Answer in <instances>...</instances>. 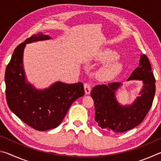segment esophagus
Returning <instances> with one entry per match:
<instances>
[{
  "instance_id": "1",
  "label": "esophagus",
  "mask_w": 161,
  "mask_h": 161,
  "mask_svg": "<svg viewBox=\"0 0 161 161\" xmlns=\"http://www.w3.org/2000/svg\"><path fill=\"white\" fill-rule=\"evenodd\" d=\"M84 91H85L86 94H89L91 92V85L88 83H85L84 84Z\"/></svg>"
}]
</instances>
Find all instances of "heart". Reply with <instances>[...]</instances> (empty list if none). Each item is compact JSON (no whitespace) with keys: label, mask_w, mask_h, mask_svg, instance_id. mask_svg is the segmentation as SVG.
<instances>
[{"label":"heart","mask_w":161,"mask_h":161,"mask_svg":"<svg viewBox=\"0 0 161 161\" xmlns=\"http://www.w3.org/2000/svg\"><path fill=\"white\" fill-rule=\"evenodd\" d=\"M118 54L111 50H106L99 53L98 59L102 62H108L97 70L96 77L99 81H110L114 80L122 70V64L116 60Z\"/></svg>","instance_id":"b5f03b06"}]
</instances>
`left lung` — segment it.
Here are the masks:
<instances>
[{"instance_id": "left-lung-1", "label": "left lung", "mask_w": 161, "mask_h": 161, "mask_svg": "<svg viewBox=\"0 0 161 161\" xmlns=\"http://www.w3.org/2000/svg\"><path fill=\"white\" fill-rule=\"evenodd\" d=\"M141 80L143 83L140 96L130 104L122 105L116 99V93L123 85L121 82L97 85L92 89L95 121L102 129L114 133L126 131L139 125L148 114L155 96L156 80L145 54L141 55L139 65L127 80Z\"/></svg>"}]
</instances>
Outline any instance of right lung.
Returning a JSON list of instances; mask_svg holds the SVG:
<instances>
[{
    "instance_id": "right-lung-1",
    "label": "right lung",
    "mask_w": 161,
    "mask_h": 161,
    "mask_svg": "<svg viewBox=\"0 0 161 161\" xmlns=\"http://www.w3.org/2000/svg\"><path fill=\"white\" fill-rule=\"evenodd\" d=\"M42 32L32 35L15 49L5 69V95L8 107L24 123L35 130L55 129L72 103L84 96L83 84H66L58 81L47 88L38 89L27 80L23 67L26 44L50 40Z\"/></svg>"
}]
</instances>
